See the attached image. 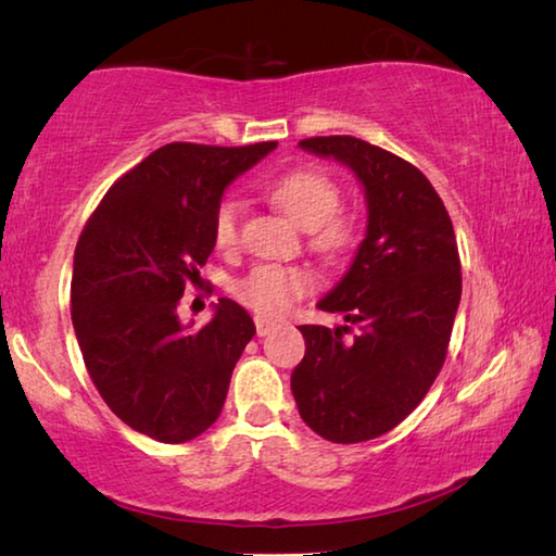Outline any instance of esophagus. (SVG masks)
Returning a JSON list of instances; mask_svg holds the SVG:
<instances>
[{
	"mask_svg": "<svg viewBox=\"0 0 556 556\" xmlns=\"http://www.w3.org/2000/svg\"><path fill=\"white\" fill-rule=\"evenodd\" d=\"M255 326H257V336H267L269 331H275V321H269V318H265V316H257L255 318Z\"/></svg>",
	"mask_w": 556,
	"mask_h": 556,
	"instance_id": "esophagus-1",
	"label": "esophagus"
}]
</instances>
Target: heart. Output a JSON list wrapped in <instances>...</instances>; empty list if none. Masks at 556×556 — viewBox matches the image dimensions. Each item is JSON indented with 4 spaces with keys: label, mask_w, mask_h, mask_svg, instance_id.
Here are the masks:
<instances>
[{
    "label": "heart",
    "mask_w": 556,
    "mask_h": 556,
    "mask_svg": "<svg viewBox=\"0 0 556 556\" xmlns=\"http://www.w3.org/2000/svg\"><path fill=\"white\" fill-rule=\"evenodd\" d=\"M269 199L301 230L312 232V248L326 260L343 257L357 240V225L348 215H338L341 191L331 176L316 168H294L279 176L269 188ZM240 205L223 201L213 215V235L220 248L238 238ZM314 279L301 267L260 265L238 281L235 294L244 306L262 316H279L312 289Z\"/></svg>",
    "instance_id": "obj_1"
}]
</instances>
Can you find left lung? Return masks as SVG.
Wrapping results in <instances>:
<instances>
[{
	"label": "left lung",
	"instance_id": "obj_1",
	"mask_svg": "<svg viewBox=\"0 0 556 556\" xmlns=\"http://www.w3.org/2000/svg\"><path fill=\"white\" fill-rule=\"evenodd\" d=\"M308 154L348 166L363 186L365 238L318 301L348 326H299L306 355L291 372L301 419L333 444L388 434L425 400L444 365L460 301L454 225L427 176L355 137H312Z\"/></svg>",
	"mask_w": 556,
	"mask_h": 556
}]
</instances>
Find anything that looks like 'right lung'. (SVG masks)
Segmentation results:
<instances>
[{
  "label": "right lung",
  "mask_w": 556,
  "mask_h": 556,
  "mask_svg": "<svg viewBox=\"0 0 556 556\" xmlns=\"http://www.w3.org/2000/svg\"><path fill=\"white\" fill-rule=\"evenodd\" d=\"M275 147L156 149L110 188L75 248L71 318L86 368L108 407L162 444L201 437L220 417L235 363L255 336L232 299H220L199 331L176 308L215 248L225 188Z\"/></svg>",
  "instance_id": "right-lung-1"
}]
</instances>
